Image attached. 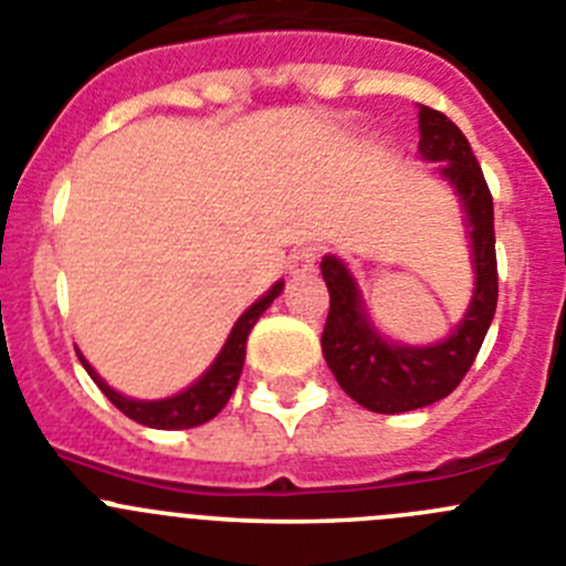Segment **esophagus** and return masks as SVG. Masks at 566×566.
Segmentation results:
<instances>
[{
    "instance_id": "1",
    "label": "esophagus",
    "mask_w": 566,
    "mask_h": 566,
    "mask_svg": "<svg viewBox=\"0 0 566 566\" xmlns=\"http://www.w3.org/2000/svg\"><path fill=\"white\" fill-rule=\"evenodd\" d=\"M315 262H318V248L304 245V248H298V251H293L287 271L293 273V276H304V273L315 271Z\"/></svg>"
}]
</instances>
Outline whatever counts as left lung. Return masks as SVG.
<instances>
[{
	"label": "left lung",
	"instance_id": "obj_1",
	"mask_svg": "<svg viewBox=\"0 0 566 566\" xmlns=\"http://www.w3.org/2000/svg\"><path fill=\"white\" fill-rule=\"evenodd\" d=\"M419 153L427 161H447L441 176L452 184L467 211L474 262V295L467 315L447 340L436 346H396L368 321L357 282L337 256L321 259L329 287L321 348L337 385L374 413H408L427 408L461 385L485 340L497 310V251H494V203L478 158L450 116L419 108Z\"/></svg>",
	"mask_w": 566,
	"mask_h": 566
}]
</instances>
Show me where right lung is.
Returning a JSON list of instances; mask_svg holds the SVG:
<instances>
[{
  "label": "right lung",
  "instance_id": "right-lung-1",
  "mask_svg": "<svg viewBox=\"0 0 566 566\" xmlns=\"http://www.w3.org/2000/svg\"><path fill=\"white\" fill-rule=\"evenodd\" d=\"M282 287L284 282H276L265 295H262V298L256 301V304H251V307H248L245 313L240 315V321L234 324L223 352L218 355V360L211 363L209 371H206L198 382L189 385L187 390H181L178 396H170V399H158V402H139V399H128V396L116 394L114 388H108V385L99 379V374L88 366L86 357H83L81 352H77V357H81L88 377H92L94 382H97V388L108 396V402L114 405L116 410H123L128 419L139 421V424L145 427H156V430H187V427L206 424V421L214 419V416L226 408V402H229L231 394H234L237 382H240L242 363H245L248 335H251L259 315L265 313V310L273 304V298L282 293Z\"/></svg>",
  "mask_w": 566,
  "mask_h": 566
}]
</instances>
